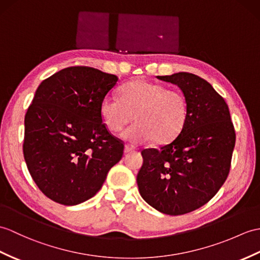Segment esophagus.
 I'll return each mask as SVG.
<instances>
[{
    "mask_svg": "<svg viewBox=\"0 0 260 260\" xmlns=\"http://www.w3.org/2000/svg\"><path fill=\"white\" fill-rule=\"evenodd\" d=\"M134 150H135L134 147L129 146V145H126L125 149H124V153H125V154H129V153H132V152H134Z\"/></svg>",
    "mask_w": 260,
    "mask_h": 260,
    "instance_id": "esophagus-1",
    "label": "esophagus"
}]
</instances>
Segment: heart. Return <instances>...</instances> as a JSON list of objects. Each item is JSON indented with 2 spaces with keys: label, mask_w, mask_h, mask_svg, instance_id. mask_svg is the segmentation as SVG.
<instances>
[{
  "label": "heart",
  "mask_w": 260,
  "mask_h": 260,
  "mask_svg": "<svg viewBox=\"0 0 260 260\" xmlns=\"http://www.w3.org/2000/svg\"><path fill=\"white\" fill-rule=\"evenodd\" d=\"M136 122L122 133L123 140L143 144L173 142L185 127L188 104L178 89L159 83L135 80L126 83L119 98L107 95L101 103L103 123L111 132H118L133 119Z\"/></svg>",
  "instance_id": "obj_1"
}]
</instances>
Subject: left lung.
Segmentation results:
<instances>
[{"instance_id": "8db88e82", "label": "left lung", "mask_w": 260, "mask_h": 260, "mask_svg": "<svg viewBox=\"0 0 260 260\" xmlns=\"http://www.w3.org/2000/svg\"><path fill=\"white\" fill-rule=\"evenodd\" d=\"M157 78L182 89L188 116L172 143L142 150L136 180L150 206L166 215H184L204 206L224 185L236 133L225 100L204 78L186 72Z\"/></svg>"}]
</instances>
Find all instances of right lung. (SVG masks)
I'll return each mask as SVG.
<instances>
[{
	"label": "right lung",
	"instance_id": "add662e5",
	"mask_svg": "<svg viewBox=\"0 0 260 260\" xmlns=\"http://www.w3.org/2000/svg\"><path fill=\"white\" fill-rule=\"evenodd\" d=\"M118 77L88 66H71L40 84L24 119L23 154L43 194L73 206L98 192L124 153L107 129L101 103Z\"/></svg>",
	"mask_w": 260,
	"mask_h": 260
}]
</instances>
